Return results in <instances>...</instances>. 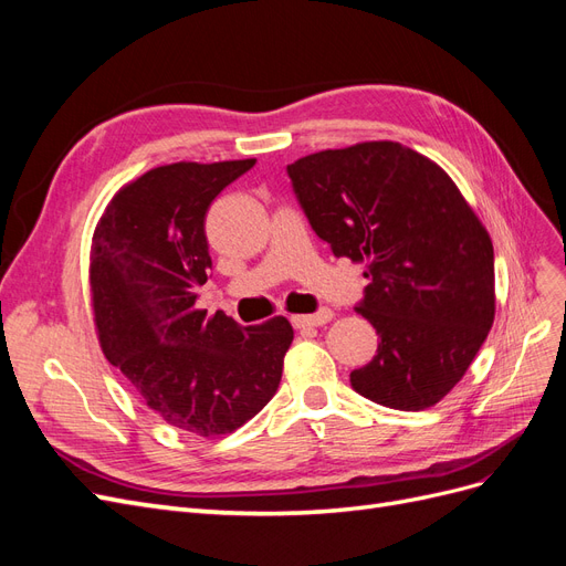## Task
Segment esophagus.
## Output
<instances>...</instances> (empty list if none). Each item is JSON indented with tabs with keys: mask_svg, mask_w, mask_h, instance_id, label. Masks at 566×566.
Segmentation results:
<instances>
[{
	"mask_svg": "<svg viewBox=\"0 0 566 566\" xmlns=\"http://www.w3.org/2000/svg\"><path fill=\"white\" fill-rule=\"evenodd\" d=\"M331 318H333V312L323 310L318 314H295V316H290V323L302 331V328H318V325H325Z\"/></svg>",
	"mask_w": 566,
	"mask_h": 566,
	"instance_id": "34e87169",
	"label": "esophagus"
}]
</instances>
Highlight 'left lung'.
<instances>
[{
  "label": "left lung",
  "instance_id": "left-lung-1",
  "mask_svg": "<svg viewBox=\"0 0 566 566\" xmlns=\"http://www.w3.org/2000/svg\"><path fill=\"white\" fill-rule=\"evenodd\" d=\"M295 193L335 256L366 264L356 312L378 354L352 370L361 397L424 410L462 380L495 316L493 243L455 181L399 142L318 150L287 165Z\"/></svg>",
  "mask_w": 566,
  "mask_h": 566
}]
</instances>
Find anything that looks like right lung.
I'll return each instance as SVG.
<instances>
[{"mask_svg":"<svg viewBox=\"0 0 566 566\" xmlns=\"http://www.w3.org/2000/svg\"><path fill=\"white\" fill-rule=\"evenodd\" d=\"M254 165L172 163L125 184L96 221L90 287L98 345L142 401L198 437L231 434L276 394L293 325L241 328L196 306L212 256L205 217Z\"/></svg>","mask_w":566,"mask_h":566,"instance_id":"add662e5","label":"right lung"}]
</instances>
